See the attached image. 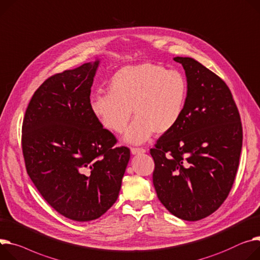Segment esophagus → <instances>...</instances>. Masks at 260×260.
<instances>
[{
	"label": "esophagus",
	"instance_id": "34e87169",
	"mask_svg": "<svg viewBox=\"0 0 260 260\" xmlns=\"http://www.w3.org/2000/svg\"><path fill=\"white\" fill-rule=\"evenodd\" d=\"M131 153H132V155L143 154V153H146V150L143 148H131Z\"/></svg>",
	"mask_w": 260,
	"mask_h": 260
}]
</instances>
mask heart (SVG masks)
I'll return each instance as SVG.
<instances>
[{"label": "heart", "mask_w": 260, "mask_h": 260, "mask_svg": "<svg viewBox=\"0 0 260 260\" xmlns=\"http://www.w3.org/2000/svg\"><path fill=\"white\" fill-rule=\"evenodd\" d=\"M187 82L178 71L154 63L124 67L110 79L108 92L89 98L93 116L105 129L121 133L130 121L124 141L141 145L153 133L170 132L180 121L187 99Z\"/></svg>", "instance_id": "b5f03b06"}]
</instances>
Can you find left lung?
<instances>
[{
  "mask_svg": "<svg viewBox=\"0 0 260 260\" xmlns=\"http://www.w3.org/2000/svg\"><path fill=\"white\" fill-rule=\"evenodd\" d=\"M187 81L178 124L150 150L153 184L164 206L184 221H199L223 204L233 185L243 127L223 80L190 57H175Z\"/></svg>",
  "mask_w": 260,
  "mask_h": 260,
  "instance_id": "obj_1",
  "label": "left lung"
}]
</instances>
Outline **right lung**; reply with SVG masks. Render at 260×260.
Returning <instances> with one entry per match:
<instances>
[{
  "instance_id": "1",
  "label": "right lung",
  "mask_w": 260,
  "mask_h": 260,
  "mask_svg": "<svg viewBox=\"0 0 260 260\" xmlns=\"http://www.w3.org/2000/svg\"><path fill=\"white\" fill-rule=\"evenodd\" d=\"M100 60L56 74L27 107L22 147L26 169L46 201L77 222L103 215L116 201L130 150L114 145L89 108Z\"/></svg>"
}]
</instances>
